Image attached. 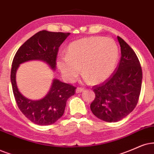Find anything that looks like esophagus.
<instances>
[{"mask_svg": "<svg viewBox=\"0 0 154 154\" xmlns=\"http://www.w3.org/2000/svg\"><path fill=\"white\" fill-rule=\"evenodd\" d=\"M84 90H85V89L82 88V87H77V88L76 89V92L79 93V92H82V91H83Z\"/></svg>", "mask_w": 154, "mask_h": 154, "instance_id": "34e87169", "label": "esophagus"}]
</instances>
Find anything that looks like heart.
I'll return each instance as SVG.
<instances>
[{"label":"heart","mask_w":154,"mask_h":154,"mask_svg":"<svg viewBox=\"0 0 154 154\" xmlns=\"http://www.w3.org/2000/svg\"><path fill=\"white\" fill-rule=\"evenodd\" d=\"M119 50L112 38L89 37L69 45L67 54H60L57 67L68 82L75 81L81 71L86 80L98 84L107 79L117 65Z\"/></svg>","instance_id":"obj_1"}]
</instances>
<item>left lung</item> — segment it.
I'll return each instance as SVG.
<instances>
[{
	"label": "left lung",
	"mask_w": 154,
	"mask_h": 154,
	"mask_svg": "<svg viewBox=\"0 0 154 154\" xmlns=\"http://www.w3.org/2000/svg\"><path fill=\"white\" fill-rule=\"evenodd\" d=\"M121 58L115 71L104 82L92 87L95 98L90 109L97 118L119 122L129 115L139 101L142 82L140 62L133 49L120 37Z\"/></svg>",
	"instance_id": "8db88e82"
}]
</instances>
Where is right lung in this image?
Listing matches in <instances>:
<instances>
[{
  "label": "right lung",
  "instance_id": "1",
  "mask_svg": "<svg viewBox=\"0 0 154 154\" xmlns=\"http://www.w3.org/2000/svg\"><path fill=\"white\" fill-rule=\"evenodd\" d=\"M69 35V32L40 31L20 47L13 58L11 80L15 100L21 112L38 125H50L57 122L63 115L67 101L75 94L76 87L54 79L44 98L37 101L28 100L17 89L15 79L17 69L21 63L39 60L45 62L54 70L60 46Z\"/></svg>",
  "mask_w": 154,
  "mask_h": 154
}]
</instances>
